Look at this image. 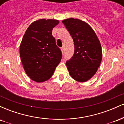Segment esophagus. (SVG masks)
Instances as JSON below:
<instances>
[{"label": "esophagus", "mask_w": 124, "mask_h": 124, "mask_svg": "<svg viewBox=\"0 0 124 124\" xmlns=\"http://www.w3.org/2000/svg\"><path fill=\"white\" fill-rule=\"evenodd\" d=\"M61 51H62V53H64V52H65V47L64 46H62V48H61Z\"/></svg>", "instance_id": "1"}]
</instances>
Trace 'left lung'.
Returning <instances> with one entry per match:
<instances>
[{
	"label": "left lung",
	"mask_w": 124,
	"mask_h": 124,
	"mask_svg": "<svg viewBox=\"0 0 124 124\" xmlns=\"http://www.w3.org/2000/svg\"><path fill=\"white\" fill-rule=\"evenodd\" d=\"M74 42L73 55L66 61L71 77L78 82L89 80L96 73L102 59L100 42L90 25L73 18L62 21Z\"/></svg>",
	"instance_id": "1"
}]
</instances>
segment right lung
<instances>
[{"mask_svg": "<svg viewBox=\"0 0 124 124\" xmlns=\"http://www.w3.org/2000/svg\"><path fill=\"white\" fill-rule=\"evenodd\" d=\"M57 20L39 19L25 31L20 46V55L25 73L32 80H48L61 62L62 54L52 36Z\"/></svg>", "mask_w": 124, "mask_h": 124, "instance_id": "add662e5", "label": "right lung"}]
</instances>
